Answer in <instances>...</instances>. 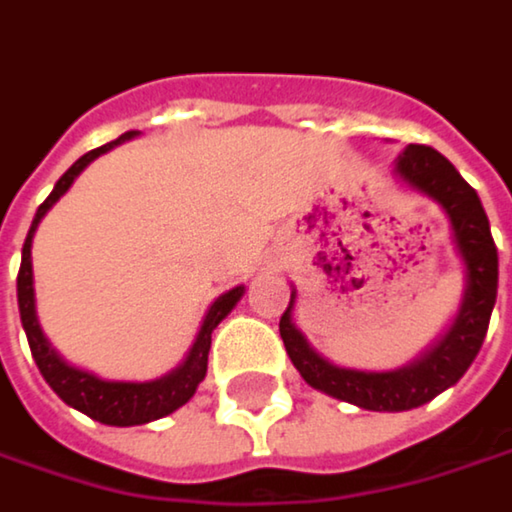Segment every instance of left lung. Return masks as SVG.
<instances>
[{
    "label": "left lung",
    "mask_w": 512,
    "mask_h": 512,
    "mask_svg": "<svg viewBox=\"0 0 512 512\" xmlns=\"http://www.w3.org/2000/svg\"><path fill=\"white\" fill-rule=\"evenodd\" d=\"M397 174L415 189L436 198L451 216L457 249L468 272L465 299L451 332L439 341L436 350H430L412 367L394 373H361L335 367L308 347V341L290 323L293 296L278 323L287 356L308 385L373 412L415 409L430 403L445 388H451L480 353L498 293V249L489 231V219L477 192L462 180L460 171L430 145H409L397 156Z\"/></svg>",
    "instance_id": "8db88e82"
}]
</instances>
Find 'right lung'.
<instances>
[{
    "mask_svg": "<svg viewBox=\"0 0 512 512\" xmlns=\"http://www.w3.org/2000/svg\"><path fill=\"white\" fill-rule=\"evenodd\" d=\"M133 133H124L121 139L97 148V151H88L85 156H79L55 183V189L50 192V198L38 207L35 213V222L29 228V237L23 243V263H20V275H17V302H20V320H23V329H26V338H29V347H32V358L38 361V370L44 373V379L50 382V388L73 409L85 412L88 418L100 421V424H112V427H133V424H148L156 421L174 409H180L198 388V382L204 379L207 373V353H210V335L213 329L228 317V311L240 302L243 296V287H234L228 290L225 296H219L207 317H204V326L189 350L186 361L156 379V382H106V379H97L94 373H85V370H76L70 364H64L61 358L55 356L41 326H38V317H35V287H32V237L38 231V222L47 216L52 204L70 189V183L76 180V174L100 154H106L109 148L121 145L124 139H133Z\"/></svg>",
    "mask_w": 512,
    "mask_h": 512,
    "instance_id": "1",
    "label": "right lung"
}]
</instances>
